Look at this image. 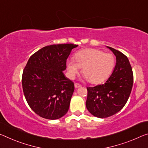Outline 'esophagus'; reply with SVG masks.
Listing matches in <instances>:
<instances>
[{
  "label": "esophagus",
  "mask_w": 148,
  "mask_h": 148,
  "mask_svg": "<svg viewBox=\"0 0 148 148\" xmlns=\"http://www.w3.org/2000/svg\"><path fill=\"white\" fill-rule=\"evenodd\" d=\"M74 86H75V88H79V87H81L82 86L78 83H75Z\"/></svg>",
  "instance_id": "1"
}]
</instances>
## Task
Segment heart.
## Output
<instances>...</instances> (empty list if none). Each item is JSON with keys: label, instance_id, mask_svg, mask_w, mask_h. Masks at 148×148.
Listing matches in <instances>:
<instances>
[{"label": "heart", "instance_id": "obj_1", "mask_svg": "<svg viewBox=\"0 0 148 148\" xmlns=\"http://www.w3.org/2000/svg\"><path fill=\"white\" fill-rule=\"evenodd\" d=\"M115 58L111 53H103L98 49H86L79 51L74 56V60L66 62L70 77L74 78L79 68L89 82L98 84L105 80L113 70Z\"/></svg>", "mask_w": 148, "mask_h": 148}]
</instances>
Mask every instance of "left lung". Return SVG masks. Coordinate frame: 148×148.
<instances>
[{
    "instance_id": "obj_1",
    "label": "left lung",
    "mask_w": 148,
    "mask_h": 148,
    "mask_svg": "<svg viewBox=\"0 0 148 148\" xmlns=\"http://www.w3.org/2000/svg\"><path fill=\"white\" fill-rule=\"evenodd\" d=\"M107 47L116 56L113 72L105 84L87 88L86 107L91 114L99 118L111 116L123 109L130 95L134 81L127 57L119 51Z\"/></svg>"
}]
</instances>
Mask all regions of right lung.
I'll use <instances>...</instances> for the list:
<instances>
[{
    "instance_id": "obj_1",
    "label": "right lung",
    "mask_w": 148,
    "mask_h": 148,
    "mask_svg": "<svg viewBox=\"0 0 148 148\" xmlns=\"http://www.w3.org/2000/svg\"><path fill=\"white\" fill-rule=\"evenodd\" d=\"M78 45L44 47L30 57L22 74L23 94L30 108L46 119L61 118L69 111L74 84L62 71Z\"/></svg>"
}]
</instances>
